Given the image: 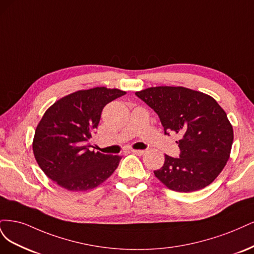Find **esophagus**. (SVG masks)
<instances>
[{
    "label": "esophagus",
    "mask_w": 254,
    "mask_h": 254,
    "mask_svg": "<svg viewBox=\"0 0 254 254\" xmlns=\"http://www.w3.org/2000/svg\"><path fill=\"white\" fill-rule=\"evenodd\" d=\"M132 152L136 155H138V156H141V155L144 154V150H132Z\"/></svg>",
    "instance_id": "esophagus-1"
}]
</instances>
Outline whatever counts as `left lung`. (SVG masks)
<instances>
[{
  "label": "left lung",
  "mask_w": 254,
  "mask_h": 254,
  "mask_svg": "<svg viewBox=\"0 0 254 254\" xmlns=\"http://www.w3.org/2000/svg\"><path fill=\"white\" fill-rule=\"evenodd\" d=\"M135 95L157 114L165 134L176 133L181 154L165 156L154 174L169 189L193 192L209 186L230 156L233 128L215 99L183 86H156Z\"/></svg>",
  "instance_id": "8db88e82"
}]
</instances>
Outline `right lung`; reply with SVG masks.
Listing matches in <instances>:
<instances>
[{"label": "right lung", "instance_id": "add662e5", "mask_svg": "<svg viewBox=\"0 0 254 254\" xmlns=\"http://www.w3.org/2000/svg\"><path fill=\"white\" fill-rule=\"evenodd\" d=\"M124 95L117 88L94 87L65 96L45 112L32 150L48 178L68 191H86L114 173L121 156L92 151L89 141L104 106Z\"/></svg>", "mask_w": 254, "mask_h": 254}]
</instances>
